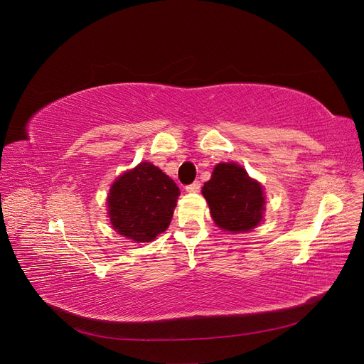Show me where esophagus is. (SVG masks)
Listing matches in <instances>:
<instances>
[{
	"instance_id": "34e87169",
	"label": "esophagus",
	"mask_w": 364,
	"mask_h": 364,
	"mask_svg": "<svg viewBox=\"0 0 364 364\" xmlns=\"http://www.w3.org/2000/svg\"><path fill=\"white\" fill-rule=\"evenodd\" d=\"M185 190L188 191V193H197V191L200 190V182H193L190 185H186Z\"/></svg>"
}]
</instances>
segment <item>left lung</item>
<instances>
[{
    "label": "left lung",
    "mask_w": 364,
    "mask_h": 364,
    "mask_svg": "<svg viewBox=\"0 0 364 364\" xmlns=\"http://www.w3.org/2000/svg\"><path fill=\"white\" fill-rule=\"evenodd\" d=\"M202 194L218 228L246 232L261 222L266 203L261 185L237 164H218Z\"/></svg>",
    "instance_id": "obj_1"
}]
</instances>
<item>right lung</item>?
<instances>
[{"label": "right lung", "mask_w": 364, "mask_h": 364, "mask_svg": "<svg viewBox=\"0 0 364 364\" xmlns=\"http://www.w3.org/2000/svg\"><path fill=\"white\" fill-rule=\"evenodd\" d=\"M181 191L167 174L141 162L112 185L107 197L112 228L136 243L151 241L168 228Z\"/></svg>", "instance_id": "add662e5"}]
</instances>
